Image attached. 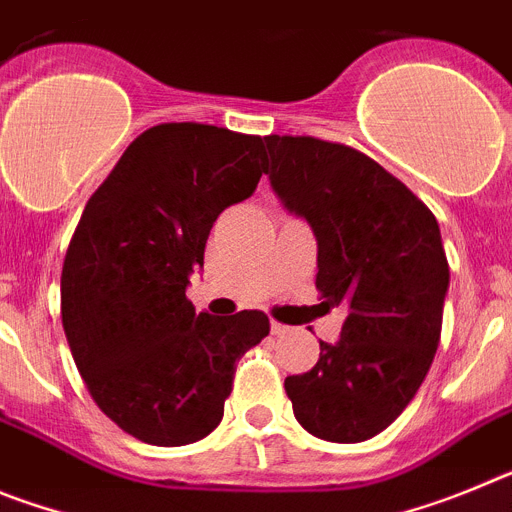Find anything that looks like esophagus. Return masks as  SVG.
<instances>
[{
    "mask_svg": "<svg viewBox=\"0 0 512 512\" xmlns=\"http://www.w3.org/2000/svg\"><path fill=\"white\" fill-rule=\"evenodd\" d=\"M271 333H274V336H284V333H289V328L287 325L277 323V320H271Z\"/></svg>",
    "mask_w": 512,
    "mask_h": 512,
    "instance_id": "1",
    "label": "esophagus"
}]
</instances>
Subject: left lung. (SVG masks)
I'll return each instance as SVG.
<instances>
[{
  "label": "left lung",
  "instance_id": "8db88e82",
  "mask_svg": "<svg viewBox=\"0 0 512 512\" xmlns=\"http://www.w3.org/2000/svg\"><path fill=\"white\" fill-rule=\"evenodd\" d=\"M269 182L318 241L315 287L346 307L341 338L284 379L312 436L359 443L408 408L441 341L449 261L436 217L377 161L310 135H269Z\"/></svg>",
  "mask_w": 512,
  "mask_h": 512
}]
</instances>
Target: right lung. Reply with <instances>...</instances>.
<instances>
[{"instance_id": "add662e5", "label": "right lung", "mask_w": 512, "mask_h": 512, "mask_svg": "<svg viewBox=\"0 0 512 512\" xmlns=\"http://www.w3.org/2000/svg\"><path fill=\"white\" fill-rule=\"evenodd\" d=\"M264 138L164 122L122 153L84 207L61 274V320L89 395L151 446L210 436L235 361L269 336L261 310L194 312L189 277L212 223L266 174Z\"/></svg>"}]
</instances>
